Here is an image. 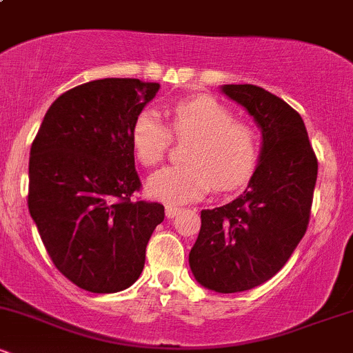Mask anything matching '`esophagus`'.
<instances>
[{"label":"esophagus","mask_w":353,"mask_h":353,"mask_svg":"<svg viewBox=\"0 0 353 353\" xmlns=\"http://www.w3.org/2000/svg\"><path fill=\"white\" fill-rule=\"evenodd\" d=\"M179 208H177V205H172V204H168L165 205V217L168 219H172L174 216H176L177 212H179Z\"/></svg>","instance_id":"obj_1"}]
</instances>
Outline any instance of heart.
Returning a JSON list of instances; mask_svg holds the SVG:
<instances>
[{"label":"heart","mask_w":353,"mask_h":353,"mask_svg":"<svg viewBox=\"0 0 353 353\" xmlns=\"http://www.w3.org/2000/svg\"><path fill=\"white\" fill-rule=\"evenodd\" d=\"M169 117L171 130L156 111L145 109L131 129L132 151L145 168L163 161L172 136L190 141L182 154L185 164L169 165L149 177L152 197L181 204L199 199L212 188L232 190L250 179L261 154L259 134L228 106L210 96H196L174 104Z\"/></svg>","instance_id":"obj_1"}]
</instances>
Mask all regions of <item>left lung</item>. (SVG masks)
Wrapping results in <instances>:
<instances>
[{
  "label": "left lung",
  "instance_id": "8db88e82",
  "mask_svg": "<svg viewBox=\"0 0 353 353\" xmlns=\"http://www.w3.org/2000/svg\"><path fill=\"white\" fill-rule=\"evenodd\" d=\"M222 91L261 125V161L237 199L202 210L189 265L201 285L234 294L267 282L290 259L309 225L319 163L301 114L285 101L254 84Z\"/></svg>",
  "mask_w": 353,
  "mask_h": 353
}]
</instances>
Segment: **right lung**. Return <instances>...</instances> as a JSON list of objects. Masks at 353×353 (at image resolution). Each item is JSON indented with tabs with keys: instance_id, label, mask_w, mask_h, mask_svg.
<instances>
[{
	"instance_id": "1",
	"label": "right lung",
	"mask_w": 353,
	"mask_h": 353,
	"mask_svg": "<svg viewBox=\"0 0 353 353\" xmlns=\"http://www.w3.org/2000/svg\"><path fill=\"white\" fill-rule=\"evenodd\" d=\"M159 88L132 78L72 88L51 104L31 145L30 214L56 269L88 292L131 287L164 221L163 204L131 199L141 189L131 129Z\"/></svg>"
}]
</instances>
